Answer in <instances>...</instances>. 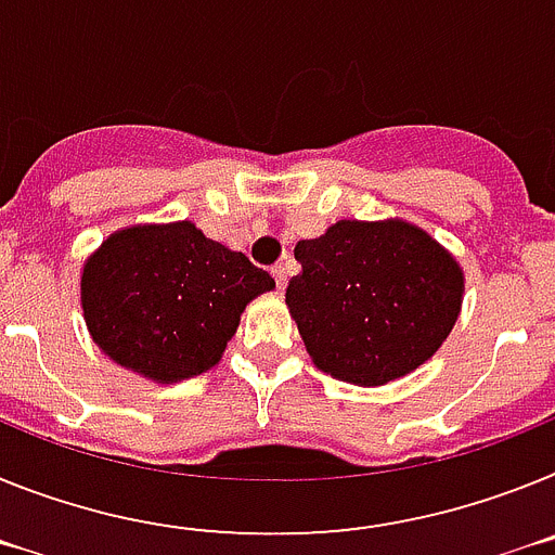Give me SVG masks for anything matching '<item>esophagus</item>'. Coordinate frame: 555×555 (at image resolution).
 Returning <instances> with one entry per match:
<instances>
[{
  "label": "esophagus",
  "instance_id": "esophagus-1",
  "mask_svg": "<svg viewBox=\"0 0 555 555\" xmlns=\"http://www.w3.org/2000/svg\"><path fill=\"white\" fill-rule=\"evenodd\" d=\"M271 273H273V279H276L279 291H284V287H287V264H284V262L273 264Z\"/></svg>",
  "mask_w": 555,
  "mask_h": 555
}]
</instances>
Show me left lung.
I'll use <instances>...</instances> for the list:
<instances>
[{
  "label": "left lung",
  "instance_id": "1",
  "mask_svg": "<svg viewBox=\"0 0 555 555\" xmlns=\"http://www.w3.org/2000/svg\"><path fill=\"white\" fill-rule=\"evenodd\" d=\"M284 301L312 363L354 385H385L430 360L464 301L450 250L404 220H337L296 245Z\"/></svg>",
  "mask_w": 555,
  "mask_h": 555
}]
</instances>
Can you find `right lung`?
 Instances as JSON below:
<instances>
[{
    "label": "right lung",
    "mask_w": 555,
    "mask_h": 555,
    "mask_svg": "<svg viewBox=\"0 0 555 555\" xmlns=\"http://www.w3.org/2000/svg\"><path fill=\"white\" fill-rule=\"evenodd\" d=\"M271 273L190 220L131 225L83 264L80 305L94 344L122 369L178 383L218 365L245 305Z\"/></svg>",
    "instance_id": "add662e5"
}]
</instances>
